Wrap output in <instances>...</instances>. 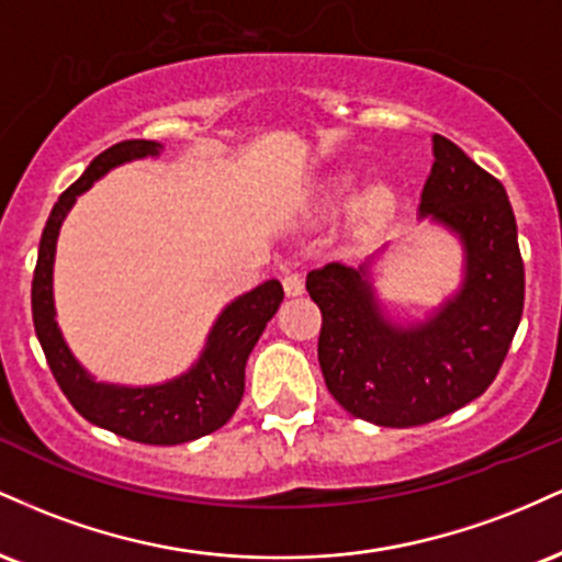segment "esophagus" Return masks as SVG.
<instances>
[{
    "instance_id": "34e87169",
    "label": "esophagus",
    "mask_w": 562,
    "mask_h": 562,
    "mask_svg": "<svg viewBox=\"0 0 562 562\" xmlns=\"http://www.w3.org/2000/svg\"><path fill=\"white\" fill-rule=\"evenodd\" d=\"M282 288L288 295H301L303 293V277L299 272H288L282 277Z\"/></svg>"
}]
</instances>
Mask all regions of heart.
Wrapping results in <instances>:
<instances>
[{"mask_svg":"<svg viewBox=\"0 0 562 562\" xmlns=\"http://www.w3.org/2000/svg\"><path fill=\"white\" fill-rule=\"evenodd\" d=\"M351 190V184L348 182H340V192H348ZM391 209V198L385 195V192H380V195H375L370 200V214L372 216H380V214H385V211Z\"/></svg>","mask_w":562,"mask_h":562,"instance_id":"heart-1","label":"heart"}]
</instances>
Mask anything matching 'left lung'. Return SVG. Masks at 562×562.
I'll return each mask as SVG.
<instances>
[{
  "label": "left lung",
  "mask_w": 562,
  "mask_h": 562,
  "mask_svg": "<svg viewBox=\"0 0 562 562\" xmlns=\"http://www.w3.org/2000/svg\"><path fill=\"white\" fill-rule=\"evenodd\" d=\"M420 214L465 243V285L430 322L398 330L380 317L367 269L325 263L306 277L322 312L319 367L353 417L415 428L447 417L494 383L524 314L526 272L505 187L454 142L434 137Z\"/></svg>",
  "instance_id": "obj_1"
}]
</instances>
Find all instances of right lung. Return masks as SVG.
I'll list each match as a JSON object with an SVG mask.
<instances>
[{"mask_svg": "<svg viewBox=\"0 0 562 562\" xmlns=\"http://www.w3.org/2000/svg\"><path fill=\"white\" fill-rule=\"evenodd\" d=\"M158 142L150 139L119 142L100 153L87 166V171L63 192L42 232V243H38L34 282H31V312H34L36 338L47 357L49 370L81 417L115 436L128 438V441L173 447V443H187L214 434L235 415L245 391V362H248L256 340L261 338L267 322L280 308L285 293H282L280 282L269 280L232 301L216 319L200 362L171 383L153 385V389H124V385L94 383L83 372V367L68 351L55 322L53 261L57 232H60L63 218L74 200L83 190H89L94 179L126 160L158 156Z\"/></svg>", "mask_w": 562, "mask_h": 562, "instance_id": "obj_1", "label": "right lung"}]
</instances>
